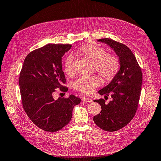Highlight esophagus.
Listing matches in <instances>:
<instances>
[{"instance_id":"esophagus-1","label":"esophagus","mask_w":161,"mask_h":161,"mask_svg":"<svg viewBox=\"0 0 161 161\" xmlns=\"http://www.w3.org/2000/svg\"><path fill=\"white\" fill-rule=\"evenodd\" d=\"M82 101L85 102V103H91V102H92V101L91 99L89 98V97H86V98L83 99V100H82Z\"/></svg>"}]
</instances>
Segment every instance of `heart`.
Here are the masks:
<instances>
[{
	"label": "heart",
	"instance_id": "obj_1",
	"mask_svg": "<svg viewBox=\"0 0 161 161\" xmlns=\"http://www.w3.org/2000/svg\"><path fill=\"white\" fill-rule=\"evenodd\" d=\"M76 53L83 56L93 62V69L106 81H110L118 74L120 68L119 58L115 54H107L103 47L97 44H87L80 47ZM64 69L67 74L73 72V57L69 56L64 61ZM101 84V79L97 75L80 76L72 82L76 90L90 94Z\"/></svg>",
	"mask_w": 161,
	"mask_h": 161
}]
</instances>
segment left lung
Instances as JSON below:
<instances>
[{"label": "left lung", "mask_w": 161, "mask_h": 161, "mask_svg": "<svg viewBox=\"0 0 161 161\" xmlns=\"http://www.w3.org/2000/svg\"><path fill=\"white\" fill-rule=\"evenodd\" d=\"M119 58L120 68L109 83L98 91L101 95H111L112 101L94 100L100 104V114L93 117L94 122L105 131H115L128 124L138 109L142 82V73L134 53L128 47L109 38L99 39Z\"/></svg>", "instance_id": "8db88e82"}]
</instances>
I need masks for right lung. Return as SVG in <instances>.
Returning a JSON list of instances; mask_svg holds the SVG:
<instances>
[{
	"instance_id": "right-lung-1",
	"label": "right lung",
	"mask_w": 161,
	"mask_h": 161,
	"mask_svg": "<svg viewBox=\"0 0 161 161\" xmlns=\"http://www.w3.org/2000/svg\"><path fill=\"white\" fill-rule=\"evenodd\" d=\"M70 44H47L26 56L19 83L23 109L32 122L40 129L54 132L70 122L74 107L80 99L53 98L55 89L66 92L62 58L71 48Z\"/></svg>"
}]
</instances>
